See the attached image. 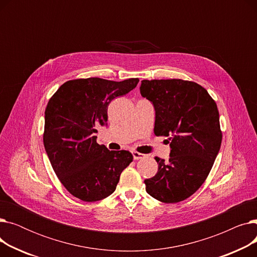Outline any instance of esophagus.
<instances>
[{"instance_id": "esophagus-1", "label": "esophagus", "mask_w": 257, "mask_h": 257, "mask_svg": "<svg viewBox=\"0 0 257 257\" xmlns=\"http://www.w3.org/2000/svg\"><path fill=\"white\" fill-rule=\"evenodd\" d=\"M132 155H133L134 160H139V159H142V158H144V157H145V155H144V154L139 153V152H137V151H133V152H132Z\"/></svg>"}]
</instances>
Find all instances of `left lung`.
I'll return each instance as SVG.
<instances>
[{
	"label": "left lung",
	"mask_w": 257,
	"mask_h": 257,
	"mask_svg": "<svg viewBox=\"0 0 257 257\" xmlns=\"http://www.w3.org/2000/svg\"><path fill=\"white\" fill-rule=\"evenodd\" d=\"M141 94L155 109V136L170 137L169 161L155 157L158 171L146 191L165 203L191 197L203 184L222 143L219 110L201 85L180 79L143 80Z\"/></svg>",
	"instance_id": "8db88e82"
}]
</instances>
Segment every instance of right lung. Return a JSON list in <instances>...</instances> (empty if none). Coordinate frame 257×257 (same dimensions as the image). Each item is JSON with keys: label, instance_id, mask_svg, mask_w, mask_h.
I'll list each match as a JSON object with an SVG mask.
<instances>
[{"label": "right lung", "instance_id": "1", "mask_svg": "<svg viewBox=\"0 0 257 257\" xmlns=\"http://www.w3.org/2000/svg\"><path fill=\"white\" fill-rule=\"evenodd\" d=\"M138 78L120 82L101 78L70 80L50 99L45 111L44 145L52 168L74 197L96 202L110 196L133 156L97 143V126L107 125V108L132 90Z\"/></svg>", "mask_w": 257, "mask_h": 257}]
</instances>
